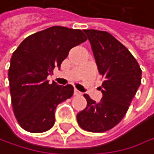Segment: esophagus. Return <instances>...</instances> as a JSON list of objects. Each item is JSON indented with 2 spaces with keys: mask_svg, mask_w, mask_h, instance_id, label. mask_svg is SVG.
Instances as JSON below:
<instances>
[{
  "mask_svg": "<svg viewBox=\"0 0 154 154\" xmlns=\"http://www.w3.org/2000/svg\"><path fill=\"white\" fill-rule=\"evenodd\" d=\"M74 95H75V96H80V95H81V92L79 91L78 89H75V90H74Z\"/></svg>",
  "mask_w": 154,
  "mask_h": 154,
  "instance_id": "obj_1",
  "label": "esophagus"
}]
</instances>
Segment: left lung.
Here are the masks:
<instances>
[{"label": "left lung", "mask_w": 154, "mask_h": 154, "mask_svg": "<svg viewBox=\"0 0 154 154\" xmlns=\"http://www.w3.org/2000/svg\"><path fill=\"white\" fill-rule=\"evenodd\" d=\"M96 59L103 84L102 99L96 102L85 94L87 107L76 115L79 126L92 133L115 127L125 116L141 85L142 70L130 51L106 31L83 29Z\"/></svg>", "instance_id": "1"}]
</instances>
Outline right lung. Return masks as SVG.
Instances as JSON below:
<instances>
[{
	"label": "right lung",
	"instance_id": "add662e5",
	"mask_svg": "<svg viewBox=\"0 0 154 154\" xmlns=\"http://www.w3.org/2000/svg\"><path fill=\"white\" fill-rule=\"evenodd\" d=\"M87 40L82 30L54 26L27 37L13 52L9 68L11 104L20 125L30 133H43L55 124L58 104L74 93L71 85L47 80L60 68L69 50Z\"/></svg>",
	"mask_w": 154,
	"mask_h": 154
}]
</instances>
